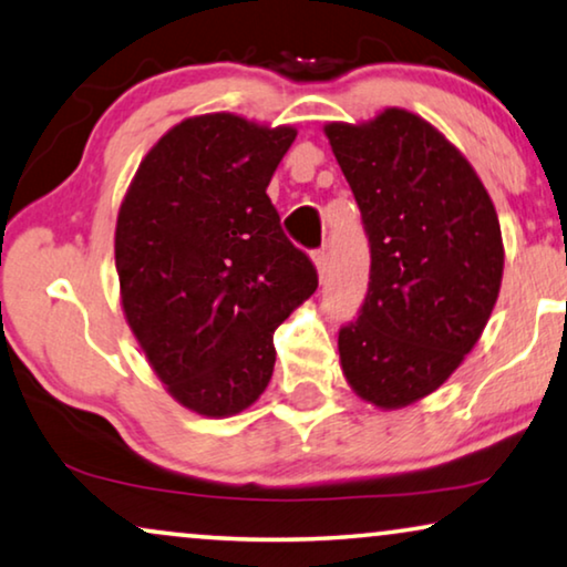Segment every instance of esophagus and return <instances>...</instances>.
Segmentation results:
<instances>
[{
	"mask_svg": "<svg viewBox=\"0 0 567 567\" xmlns=\"http://www.w3.org/2000/svg\"><path fill=\"white\" fill-rule=\"evenodd\" d=\"M313 265H316L318 275H321V280H323L326 269H329V251H326V249H316V251H313Z\"/></svg>",
	"mask_w": 567,
	"mask_h": 567,
	"instance_id": "34e87169",
	"label": "esophagus"
}]
</instances>
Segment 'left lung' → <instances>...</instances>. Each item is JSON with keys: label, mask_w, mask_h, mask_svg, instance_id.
I'll list each match as a JSON object with an SVG mask.
<instances>
[{"label": "left lung", "mask_w": 567, "mask_h": 567, "mask_svg": "<svg viewBox=\"0 0 567 567\" xmlns=\"http://www.w3.org/2000/svg\"><path fill=\"white\" fill-rule=\"evenodd\" d=\"M326 135L370 241L364 302L339 329L341 370L364 401L401 409L481 339L504 275L498 215L467 158L419 115L390 107Z\"/></svg>", "instance_id": "left-lung-1"}]
</instances>
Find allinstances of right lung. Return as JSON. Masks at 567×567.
I'll use <instances>...</instances> for the list:
<instances>
[{"instance_id":"right-lung-1","label":"right lung","mask_w":567,"mask_h":567,"mask_svg":"<svg viewBox=\"0 0 567 567\" xmlns=\"http://www.w3.org/2000/svg\"><path fill=\"white\" fill-rule=\"evenodd\" d=\"M295 135L230 113L189 117L148 151L117 213L127 326L203 416H234L265 393L275 329L318 287L267 195Z\"/></svg>"}]
</instances>
